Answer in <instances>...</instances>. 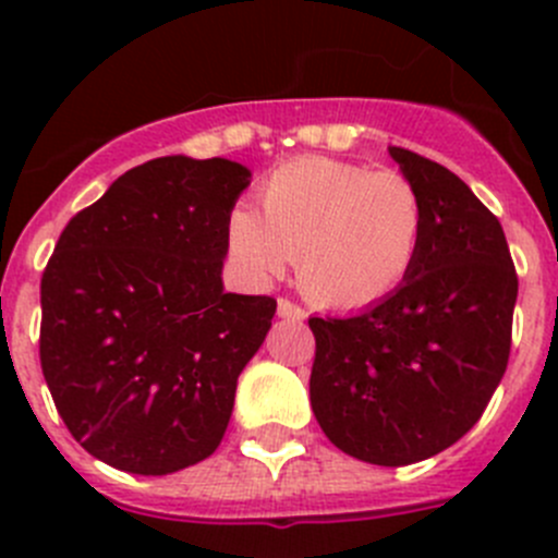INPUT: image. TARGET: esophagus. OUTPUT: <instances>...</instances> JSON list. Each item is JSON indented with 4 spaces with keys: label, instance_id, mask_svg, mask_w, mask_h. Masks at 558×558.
<instances>
[{
    "label": "esophagus",
    "instance_id": "34e87169",
    "mask_svg": "<svg viewBox=\"0 0 558 558\" xmlns=\"http://www.w3.org/2000/svg\"><path fill=\"white\" fill-rule=\"evenodd\" d=\"M278 315H280V318L302 320V318H305V311H302L300 305H294L291 300H278Z\"/></svg>",
    "mask_w": 558,
    "mask_h": 558
}]
</instances>
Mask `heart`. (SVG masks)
Wrapping results in <instances>:
<instances>
[{
    "mask_svg": "<svg viewBox=\"0 0 558 558\" xmlns=\"http://www.w3.org/2000/svg\"><path fill=\"white\" fill-rule=\"evenodd\" d=\"M258 207L262 216L247 207L229 216L232 262L251 283H267L294 258L300 291L329 311L380 305L424 243V199L393 170L307 156L262 180Z\"/></svg>",
    "mask_w": 558,
    "mask_h": 558,
    "instance_id": "b5f03b06",
    "label": "heart"
}]
</instances>
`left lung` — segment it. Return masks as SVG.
<instances>
[{"label": "left lung", "instance_id": "obj_1", "mask_svg": "<svg viewBox=\"0 0 558 558\" xmlns=\"http://www.w3.org/2000/svg\"><path fill=\"white\" fill-rule=\"evenodd\" d=\"M424 199L413 272L380 305L311 318V404L324 435L353 459L404 466L466 435L497 391L519 296L497 216L437 161L388 148Z\"/></svg>", "mask_w": 558, "mask_h": 558}]
</instances>
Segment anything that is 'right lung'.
I'll list each match as a JSON object with an SVG mask.
<instances>
[{
    "instance_id": "add662e5",
    "label": "right lung",
    "mask_w": 558,
    "mask_h": 558,
    "mask_svg": "<svg viewBox=\"0 0 558 558\" xmlns=\"http://www.w3.org/2000/svg\"><path fill=\"white\" fill-rule=\"evenodd\" d=\"M247 185L229 159L145 161L56 243L39 364L72 437L116 470L170 475L221 446L278 307L223 291L227 223Z\"/></svg>"
}]
</instances>
